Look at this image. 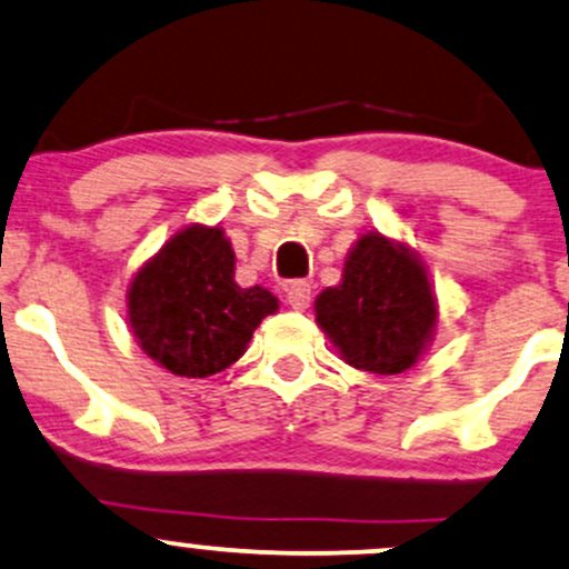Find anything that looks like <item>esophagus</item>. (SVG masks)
Returning a JSON list of instances; mask_svg holds the SVG:
<instances>
[{
  "instance_id": "obj_1",
  "label": "esophagus",
  "mask_w": 569,
  "mask_h": 569,
  "mask_svg": "<svg viewBox=\"0 0 569 569\" xmlns=\"http://www.w3.org/2000/svg\"><path fill=\"white\" fill-rule=\"evenodd\" d=\"M286 302H289L293 310H307V307H310V283L293 280V283L286 286Z\"/></svg>"
}]
</instances>
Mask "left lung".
Instances as JSON below:
<instances>
[{"mask_svg": "<svg viewBox=\"0 0 569 569\" xmlns=\"http://www.w3.org/2000/svg\"><path fill=\"white\" fill-rule=\"evenodd\" d=\"M316 321L350 367L403 375L433 342L439 302L407 243L367 232L352 243L339 286L318 293Z\"/></svg>", "mask_w": 569, "mask_h": 569, "instance_id": "left-lung-1", "label": "left lung"}]
</instances>
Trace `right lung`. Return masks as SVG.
Segmentation results:
<instances>
[{
    "label": "right lung",
    "instance_id": "obj_1",
    "mask_svg": "<svg viewBox=\"0 0 569 569\" xmlns=\"http://www.w3.org/2000/svg\"><path fill=\"white\" fill-rule=\"evenodd\" d=\"M128 326L139 348L176 377H211L243 356L278 299L234 283V251L221 227L189 224L130 280Z\"/></svg>",
    "mask_w": 569,
    "mask_h": 569
}]
</instances>
